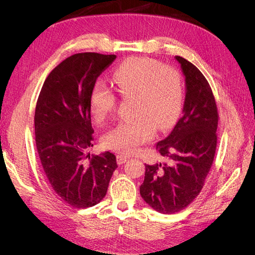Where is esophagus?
Returning a JSON list of instances; mask_svg holds the SVG:
<instances>
[{
  "label": "esophagus",
  "instance_id": "esophagus-1",
  "mask_svg": "<svg viewBox=\"0 0 255 255\" xmlns=\"http://www.w3.org/2000/svg\"><path fill=\"white\" fill-rule=\"evenodd\" d=\"M128 160V156L121 155V154H119V155H117V163H118V165L125 164V163H127Z\"/></svg>",
  "mask_w": 255,
  "mask_h": 255
}]
</instances>
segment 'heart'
Here are the masks:
<instances>
[{"mask_svg":"<svg viewBox=\"0 0 255 255\" xmlns=\"http://www.w3.org/2000/svg\"><path fill=\"white\" fill-rule=\"evenodd\" d=\"M115 89L123 98H134L135 119L120 122L102 137L107 149L128 155L150 141L156 127H171L180 114L183 84L174 68L161 67L159 61L146 57H130L115 69ZM117 98L102 81L95 83L89 97L94 118L102 122L115 111Z\"/></svg>","mask_w":255,"mask_h":255,"instance_id":"obj_1","label":"heart"}]
</instances>
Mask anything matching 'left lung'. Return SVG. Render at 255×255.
<instances>
[{"mask_svg":"<svg viewBox=\"0 0 255 255\" xmlns=\"http://www.w3.org/2000/svg\"><path fill=\"white\" fill-rule=\"evenodd\" d=\"M185 78L183 116L156 150L169 164L145 165L140 196L161 214L188 206L201 191L217 145L218 112L210 84L190 61L175 56Z\"/></svg>","mask_w":255,"mask_h":255,"instance_id":"obj_1","label":"left lung"}]
</instances>
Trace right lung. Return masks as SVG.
<instances>
[{
    "mask_svg": "<svg viewBox=\"0 0 255 255\" xmlns=\"http://www.w3.org/2000/svg\"><path fill=\"white\" fill-rule=\"evenodd\" d=\"M116 55L79 53L66 58L45 79L35 111V140L50 186L74 208L101 202L114 171L116 156L106 151L91 156L89 97L99 75Z\"/></svg>",
    "mask_w": 255,
    "mask_h": 255,
    "instance_id": "1",
    "label": "right lung"
}]
</instances>
